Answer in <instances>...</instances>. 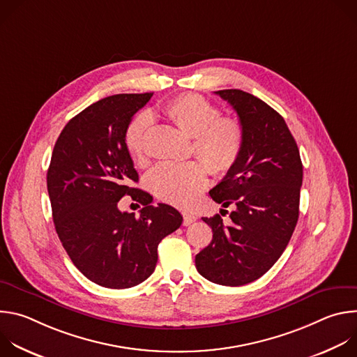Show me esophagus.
<instances>
[{"label":"esophagus","mask_w":357,"mask_h":357,"mask_svg":"<svg viewBox=\"0 0 357 357\" xmlns=\"http://www.w3.org/2000/svg\"><path fill=\"white\" fill-rule=\"evenodd\" d=\"M182 216H183V226H189V225H192L193 222H196V216H193L192 213L183 212Z\"/></svg>","instance_id":"obj_1"}]
</instances>
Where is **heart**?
<instances>
[{
	"instance_id": "heart-1",
	"label": "heart",
	"mask_w": 357,
	"mask_h": 357,
	"mask_svg": "<svg viewBox=\"0 0 357 357\" xmlns=\"http://www.w3.org/2000/svg\"><path fill=\"white\" fill-rule=\"evenodd\" d=\"M162 114L193 137L195 154L213 175L223 176L233 169L244 144L243 126L237 119L222 117L213 103L193 93H183L167 101ZM149 127V114L139 113L126 128L124 144L137 162L145 158ZM205 165L199 161L161 164L148 175V188L158 199L178 208H188L206 186Z\"/></svg>"
}]
</instances>
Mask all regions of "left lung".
Returning <instances> with one entry per match:
<instances>
[{
  "label": "left lung",
  "mask_w": 357,
  "mask_h": 357,
  "mask_svg": "<svg viewBox=\"0 0 357 357\" xmlns=\"http://www.w3.org/2000/svg\"><path fill=\"white\" fill-rule=\"evenodd\" d=\"M216 94L237 113L244 144L233 169L209 192L225 208H236L231 225L219 215L202 218L213 238L195 264L206 280L238 287L264 275L288 245L299 216L302 162L284 119L263 100L238 89Z\"/></svg>",
  "instance_id": "obj_1"
}]
</instances>
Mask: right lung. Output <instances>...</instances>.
Returning <instances> with one entry per match:
<instances>
[{"mask_svg":"<svg viewBox=\"0 0 357 357\" xmlns=\"http://www.w3.org/2000/svg\"><path fill=\"white\" fill-rule=\"evenodd\" d=\"M154 93L114 94L75 116L62 130L46 183L56 233L76 268L90 281L114 289L131 288L155 270L158 244L182 225L181 213L131 188L138 174L124 144L132 116ZM128 194L144 208L121 213Z\"/></svg>","mask_w":357,"mask_h":357,"instance_id":"right-lung-1","label":"right lung"}]
</instances>
